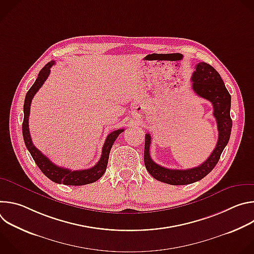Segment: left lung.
<instances>
[{
    "mask_svg": "<svg viewBox=\"0 0 254 254\" xmlns=\"http://www.w3.org/2000/svg\"><path fill=\"white\" fill-rule=\"evenodd\" d=\"M192 88L197 95L209 100L213 105V115L218 128V140L209 158L200 166L187 170H172L156 164L150 156L151 134L144 139L143 161L148 172L160 182L170 185H187L197 182L207 176L218 163L220 156L230 138L232 120L230 118L231 95L220 76L211 65L200 62L192 75Z\"/></svg>",
    "mask_w": 254,
    "mask_h": 254,
    "instance_id": "obj_1",
    "label": "left lung"
}]
</instances>
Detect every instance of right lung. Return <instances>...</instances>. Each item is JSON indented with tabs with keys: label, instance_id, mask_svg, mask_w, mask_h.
<instances>
[{
	"label": "right lung",
	"instance_id": "obj_1",
	"mask_svg": "<svg viewBox=\"0 0 254 254\" xmlns=\"http://www.w3.org/2000/svg\"><path fill=\"white\" fill-rule=\"evenodd\" d=\"M54 64H55V61H50L41 69L37 79H36V81L34 82V84L31 86V88L28 90L26 94L25 102H24V121L22 125V131H23L25 144L28 151L30 152L33 160L35 161L36 165H37L39 169L42 171V173L51 181H53V182L57 184H63V185H69V186H82V185L94 183L95 181H97L104 174L113 144L117 139V137L125 130L124 128L114 130L107 135L105 142L102 147L101 157L99 161L94 167L86 170L71 171L69 169L58 167L54 165L46 156H44L32 142L30 131H29V122H28L29 115H30V105L36 92L39 90V88L43 85V83L48 78L50 74V68Z\"/></svg>",
	"mask_w": 254,
	"mask_h": 254
}]
</instances>
